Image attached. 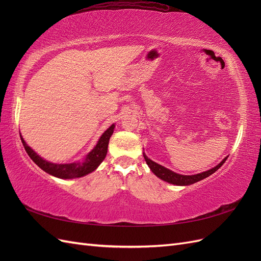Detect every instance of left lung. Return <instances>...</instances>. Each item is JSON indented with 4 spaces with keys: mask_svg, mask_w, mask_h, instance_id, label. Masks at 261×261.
I'll use <instances>...</instances> for the list:
<instances>
[{
    "mask_svg": "<svg viewBox=\"0 0 261 261\" xmlns=\"http://www.w3.org/2000/svg\"><path fill=\"white\" fill-rule=\"evenodd\" d=\"M144 158H145V160H146V163L148 164V167L150 168V170H151V172L153 173V174L156 177L161 178L164 181H168V183H170V184L177 185V186L192 185V184L196 183V181H199V180H201L203 178L210 176L216 171H218L221 168V165H222L226 161V159H227V156L224 158V159L221 161L218 165H216L215 168H212V169H210L208 171L198 173V174H195V175H181V174H178V173H175V172H173V171H171V170H169L167 168H164L163 165H161V164H158L156 162L152 161L151 159H149V158L146 155L145 152H144Z\"/></svg>",
    "mask_w": 261,
    "mask_h": 261,
    "instance_id": "left-lung-1",
    "label": "left lung"
}]
</instances>
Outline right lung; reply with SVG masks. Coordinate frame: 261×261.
<instances>
[{"label":"right lung","mask_w":261,"mask_h":261,"mask_svg":"<svg viewBox=\"0 0 261 261\" xmlns=\"http://www.w3.org/2000/svg\"><path fill=\"white\" fill-rule=\"evenodd\" d=\"M114 128L115 125L112 124L103 134H102L97 145L94 146L91 151L84 158V160L72 163H53L48 160H44L43 158H41L27 145L20 133L19 135L21 143L23 147H25L26 152L30 156V159L33 160L39 168L42 169L44 172H46L52 176L62 179H69L85 176L93 172L94 170H97V168L101 164V162L105 160V158L107 155L109 140L110 137L112 136Z\"/></svg>","instance_id":"right-lung-1"}]
</instances>
